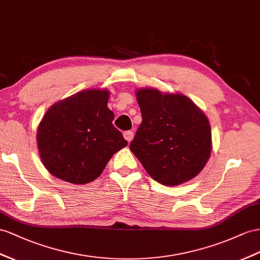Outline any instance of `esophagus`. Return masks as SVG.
Masks as SVG:
<instances>
[{
	"label": "esophagus",
	"mask_w": 260,
	"mask_h": 260,
	"mask_svg": "<svg viewBox=\"0 0 260 260\" xmlns=\"http://www.w3.org/2000/svg\"><path fill=\"white\" fill-rule=\"evenodd\" d=\"M124 138L127 141L128 143H131L133 141V138H134V133H133L132 131H126L124 132Z\"/></svg>",
	"instance_id": "34e87169"
}]
</instances>
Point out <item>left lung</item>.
Returning <instances> with one entry per match:
<instances>
[{"label": "left lung", "mask_w": 260, "mask_h": 260, "mask_svg": "<svg viewBox=\"0 0 260 260\" xmlns=\"http://www.w3.org/2000/svg\"><path fill=\"white\" fill-rule=\"evenodd\" d=\"M143 121L129 148L157 182L178 185L198 176L208 162L211 126L198 106L180 93L139 89Z\"/></svg>", "instance_id": "obj_1"}]
</instances>
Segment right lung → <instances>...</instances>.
I'll list each match as a JSON object with an SVG mask.
<instances>
[{"mask_svg":"<svg viewBox=\"0 0 260 260\" xmlns=\"http://www.w3.org/2000/svg\"><path fill=\"white\" fill-rule=\"evenodd\" d=\"M110 92L90 89L61 100L46 112L37 131L42 161L52 176L84 184L102 174L112 156L127 145L113 125Z\"/></svg>","mask_w":260,"mask_h":260,"instance_id":"right-lung-1","label":"right lung"}]
</instances>
